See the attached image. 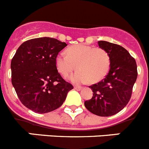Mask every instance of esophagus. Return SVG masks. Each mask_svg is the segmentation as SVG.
<instances>
[{
  "label": "esophagus",
  "mask_w": 149,
  "mask_h": 149,
  "mask_svg": "<svg viewBox=\"0 0 149 149\" xmlns=\"http://www.w3.org/2000/svg\"><path fill=\"white\" fill-rule=\"evenodd\" d=\"M74 89L77 91H81L82 87H80V86H75V87H74Z\"/></svg>",
  "instance_id": "1"
}]
</instances>
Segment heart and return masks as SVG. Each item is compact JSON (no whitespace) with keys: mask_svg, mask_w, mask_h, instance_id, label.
Wrapping results in <instances>:
<instances>
[{"mask_svg":"<svg viewBox=\"0 0 149 149\" xmlns=\"http://www.w3.org/2000/svg\"><path fill=\"white\" fill-rule=\"evenodd\" d=\"M78 70L69 77L74 83H91L102 80L110 68L109 55L102 48H93L86 45H75L69 47L65 52H60L56 57L58 71L66 77L72 71Z\"/></svg>","mask_w":149,"mask_h":149,"instance_id":"1","label":"heart"}]
</instances>
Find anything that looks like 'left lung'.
Instances as JSON below:
<instances>
[{
  "label": "left lung",
  "mask_w": 149,
  "mask_h": 149,
  "mask_svg": "<svg viewBox=\"0 0 149 149\" xmlns=\"http://www.w3.org/2000/svg\"><path fill=\"white\" fill-rule=\"evenodd\" d=\"M98 45L108 53L110 70L102 81L89 87L93 97L84 104L91 113L106 117L121 111L130 101L137 80V64L128 51L120 45L105 41H99Z\"/></svg>",
  "instance_id": "1"
}]
</instances>
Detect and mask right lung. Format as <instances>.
<instances>
[{
	"label": "right lung",
	"instance_id": "obj_1",
	"mask_svg": "<svg viewBox=\"0 0 149 149\" xmlns=\"http://www.w3.org/2000/svg\"><path fill=\"white\" fill-rule=\"evenodd\" d=\"M67 46L50 37L23 42L11 62L12 83L21 102L35 113H46L63 104L73 88L58 72L56 57Z\"/></svg>",
	"mask_w": 149,
	"mask_h": 149
}]
</instances>
